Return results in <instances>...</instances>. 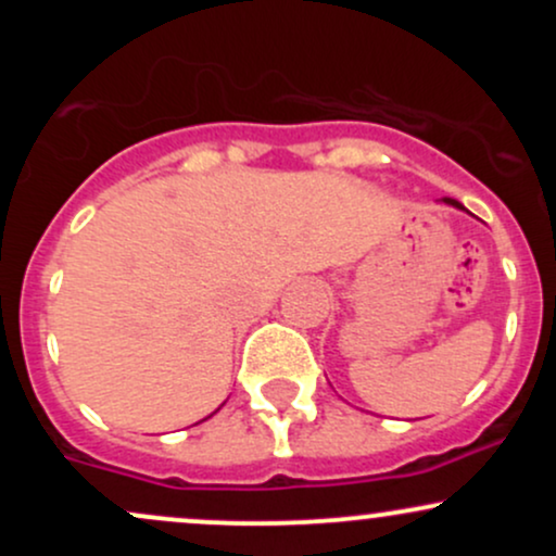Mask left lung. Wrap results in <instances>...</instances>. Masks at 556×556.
<instances>
[{"label": "left lung", "instance_id": "8db88e82", "mask_svg": "<svg viewBox=\"0 0 556 556\" xmlns=\"http://www.w3.org/2000/svg\"><path fill=\"white\" fill-rule=\"evenodd\" d=\"M444 203H450V206H457V208H463V203H457L455 198H444Z\"/></svg>", "mask_w": 556, "mask_h": 556}]
</instances>
